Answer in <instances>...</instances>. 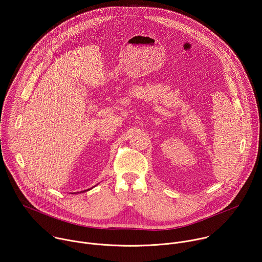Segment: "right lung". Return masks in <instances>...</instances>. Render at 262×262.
Returning a JSON list of instances; mask_svg holds the SVG:
<instances>
[{
    "instance_id": "add662e5",
    "label": "right lung",
    "mask_w": 262,
    "mask_h": 262,
    "mask_svg": "<svg viewBox=\"0 0 262 262\" xmlns=\"http://www.w3.org/2000/svg\"><path fill=\"white\" fill-rule=\"evenodd\" d=\"M94 188V186H92V188L91 189H93ZM91 189H88V190H86V191H82L81 193H85V192H87V191H89V190H91ZM73 194H76V193H73Z\"/></svg>"
}]
</instances>
